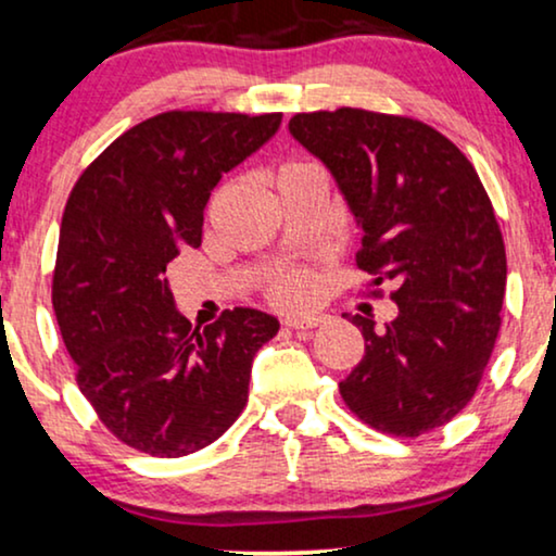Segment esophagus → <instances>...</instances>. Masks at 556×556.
I'll return each instance as SVG.
<instances>
[{
    "instance_id": "34e87169",
    "label": "esophagus",
    "mask_w": 556,
    "mask_h": 556,
    "mask_svg": "<svg viewBox=\"0 0 556 556\" xmlns=\"http://www.w3.org/2000/svg\"><path fill=\"white\" fill-rule=\"evenodd\" d=\"M321 321V317L317 314H306V317H286V327H291V330H312V327H317Z\"/></svg>"
}]
</instances>
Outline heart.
<instances>
[{
  "label": "heart",
  "instance_id": "obj_1",
  "mask_svg": "<svg viewBox=\"0 0 556 556\" xmlns=\"http://www.w3.org/2000/svg\"><path fill=\"white\" fill-rule=\"evenodd\" d=\"M299 167V164H286V167H280V173H286V169H293ZM273 296L278 301H283V304H304V301H309L312 291H314V280L309 273H286V276L276 278V283H273Z\"/></svg>",
  "mask_w": 556,
  "mask_h": 556
}]
</instances>
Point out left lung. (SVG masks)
<instances>
[{
    "mask_svg": "<svg viewBox=\"0 0 556 556\" xmlns=\"http://www.w3.org/2000/svg\"><path fill=\"white\" fill-rule=\"evenodd\" d=\"M289 131L330 169L363 231L358 267L392 280L383 330L355 314L366 353L340 394L381 433L441 428L475 396L500 332L505 244L471 162L435 128L358 108L299 113Z\"/></svg>",
    "mask_w": 556,
    "mask_h": 556,
    "instance_id": "left-lung-1",
    "label": "left lung"
}]
</instances>
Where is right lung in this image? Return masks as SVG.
Wrapping results in <instances>:
<instances>
[{"instance_id": "add662e5", "label": "right lung", "mask_w": 556, "mask_h": 556, "mask_svg": "<svg viewBox=\"0 0 556 556\" xmlns=\"http://www.w3.org/2000/svg\"><path fill=\"white\" fill-rule=\"evenodd\" d=\"M280 118L160 113L118 136L66 201L53 270L61 338L102 425L149 456H188L222 438L247 404L252 358L280 327L237 306L190 330L164 278L180 247L201 244L211 190Z\"/></svg>"}]
</instances>
